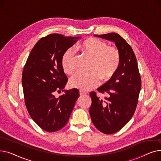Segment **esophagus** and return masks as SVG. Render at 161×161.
<instances>
[{"instance_id":"34e87169","label":"esophagus","mask_w":161,"mask_h":161,"mask_svg":"<svg viewBox=\"0 0 161 161\" xmlns=\"http://www.w3.org/2000/svg\"><path fill=\"white\" fill-rule=\"evenodd\" d=\"M80 96H85V95H86V92H84L81 91H80Z\"/></svg>"}]
</instances>
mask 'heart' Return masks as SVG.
I'll use <instances>...</instances> for the list:
<instances>
[{"label": "heart", "instance_id": "1", "mask_svg": "<svg viewBox=\"0 0 161 161\" xmlns=\"http://www.w3.org/2000/svg\"><path fill=\"white\" fill-rule=\"evenodd\" d=\"M79 48L86 55L91 57V72H79L70 78L69 84L72 88L87 91L100 84V78L103 80L110 79L117 72L120 64V53L114 46H108L104 41L89 38L82 42ZM77 57L74 48H69L64 53L61 64L66 74H72L76 69Z\"/></svg>", "mask_w": 161, "mask_h": 161}]
</instances>
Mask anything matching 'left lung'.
<instances>
[{
  "label": "left lung",
  "mask_w": 161,
  "mask_h": 161,
  "mask_svg": "<svg viewBox=\"0 0 161 161\" xmlns=\"http://www.w3.org/2000/svg\"><path fill=\"white\" fill-rule=\"evenodd\" d=\"M95 36L114 42L120 53V64L115 74L97 89L108 94L106 100L91 92L89 114L95 127L104 134L120 130L132 117L138 102L141 78L136 56L131 46L119 35L112 32Z\"/></svg>",
  "instance_id": "1"
}]
</instances>
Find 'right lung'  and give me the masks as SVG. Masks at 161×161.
Wrapping results in <instances>:
<instances>
[{"mask_svg":"<svg viewBox=\"0 0 161 161\" xmlns=\"http://www.w3.org/2000/svg\"><path fill=\"white\" fill-rule=\"evenodd\" d=\"M81 37L51 34L42 38L34 46L22 74L25 103L28 112L43 130L52 132L67 123L76 100V89L65 91L55 98V91H63L68 81L61 64L64 53Z\"/></svg>","mask_w":161,"mask_h":161,"instance_id":"obj_1","label":"right lung"}]
</instances>
